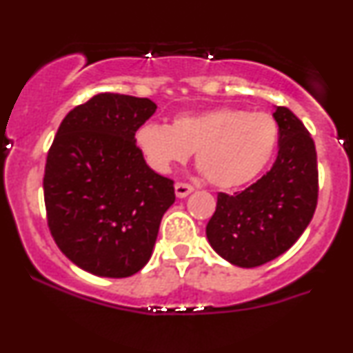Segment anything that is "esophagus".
I'll return each mask as SVG.
<instances>
[{
    "instance_id": "1",
    "label": "esophagus",
    "mask_w": 353,
    "mask_h": 353,
    "mask_svg": "<svg viewBox=\"0 0 353 353\" xmlns=\"http://www.w3.org/2000/svg\"><path fill=\"white\" fill-rule=\"evenodd\" d=\"M174 189H176V196H177V197H185V196H189V194L194 190V188L189 184V182H176V185H174Z\"/></svg>"
}]
</instances>
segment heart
<instances>
[{"label": "heart", "mask_w": 353, "mask_h": 353, "mask_svg": "<svg viewBox=\"0 0 353 353\" xmlns=\"http://www.w3.org/2000/svg\"><path fill=\"white\" fill-rule=\"evenodd\" d=\"M281 143L279 121L265 111L217 106L179 114L171 128L145 123L136 131V145L154 171L171 172L196 152V163L210 184L241 188L272 163Z\"/></svg>", "instance_id": "obj_1"}]
</instances>
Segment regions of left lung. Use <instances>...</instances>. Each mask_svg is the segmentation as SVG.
<instances>
[{
	"instance_id": "1",
	"label": "left lung",
	"mask_w": 353,
	"mask_h": 353,
	"mask_svg": "<svg viewBox=\"0 0 353 353\" xmlns=\"http://www.w3.org/2000/svg\"><path fill=\"white\" fill-rule=\"evenodd\" d=\"M277 159L269 172L236 194H217L205 228L212 249L239 267H257L289 250L314 217L319 199L317 151L310 132L285 106Z\"/></svg>"
}]
</instances>
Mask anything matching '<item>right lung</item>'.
I'll list each match as a JSON object with an SVG mask.
<instances>
[{"mask_svg": "<svg viewBox=\"0 0 353 353\" xmlns=\"http://www.w3.org/2000/svg\"><path fill=\"white\" fill-rule=\"evenodd\" d=\"M156 108L148 98L92 96L68 112L48 151V228L72 264L99 277L139 272L176 201L174 181L145 164L134 139Z\"/></svg>", "mask_w": 353, "mask_h": 353, "instance_id": "add662e5", "label": "right lung"}]
</instances>
